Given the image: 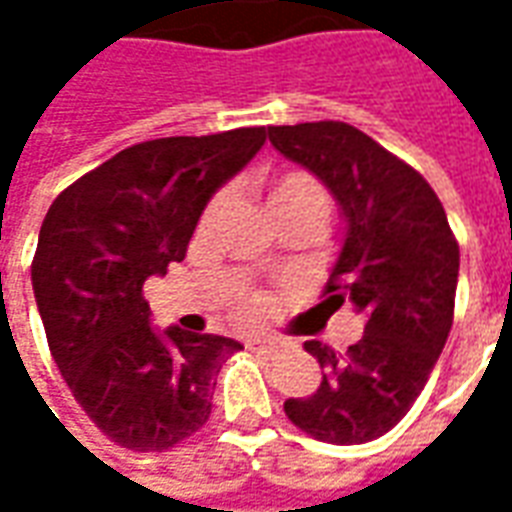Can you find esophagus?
I'll list each match as a JSON object with an SVG mask.
<instances>
[{
	"instance_id": "1",
	"label": "esophagus",
	"mask_w": 512,
	"mask_h": 512,
	"mask_svg": "<svg viewBox=\"0 0 512 512\" xmlns=\"http://www.w3.org/2000/svg\"><path fill=\"white\" fill-rule=\"evenodd\" d=\"M249 348L263 356H279L285 351V343L277 337H257V340H249Z\"/></svg>"
}]
</instances>
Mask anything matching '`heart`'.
<instances>
[{
    "mask_svg": "<svg viewBox=\"0 0 512 512\" xmlns=\"http://www.w3.org/2000/svg\"><path fill=\"white\" fill-rule=\"evenodd\" d=\"M224 202H227V197H216L211 202V208L205 213V224L213 222L222 213ZM268 202H271V211H282V208H310V211H318L323 216H329V208H332L329 191L323 189L321 180L312 178L310 172H304V169H288L285 175H279L274 189L268 194ZM266 307L268 301L263 296H249L241 304V315L244 318H255Z\"/></svg>",
    "mask_w": 512,
    "mask_h": 512,
    "instance_id": "b5f03b06",
    "label": "heart"
}]
</instances>
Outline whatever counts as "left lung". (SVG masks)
Wrapping results in <instances>:
<instances>
[{
  "label": "left lung",
  "mask_w": 512,
  "mask_h": 512,
  "mask_svg": "<svg viewBox=\"0 0 512 512\" xmlns=\"http://www.w3.org/2000/svg\"><path fill=\"white\" fill-rule=\"evenodd\" d=\"M268 139L323 180L348 222L323 307L332 315L354 304L365 315L362 340L345 354L304 343L326 373L315 395L285 400V414L312 439L365 444L406 417L447 343L458 241L428 180L365 131L321 120L271 126Z\"/></svg>",
  "instance_id": "obj_1"
}]
</instances>
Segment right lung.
<instances>
[{"instance_id": "obj_1", "label": "right lung", "mask_w": 512, "mask_h": 512, "mask_svg": "<svg viewBox=\"0 0 512 512\" xmlns=\"http://www.w3.org/2000/svg\"><path fill=\"white\" fill-rule=\"evenodd\" d=\"M266 128L139 142L60 191L40 227L32 288L65 384L95 428L164 452L211 417L222 365L244 345L150 326L142 285L186 257L213 191L252 161Z\"/></svg>"}]
</instances>
